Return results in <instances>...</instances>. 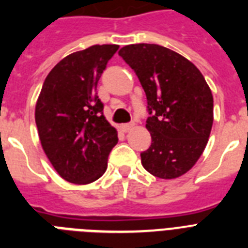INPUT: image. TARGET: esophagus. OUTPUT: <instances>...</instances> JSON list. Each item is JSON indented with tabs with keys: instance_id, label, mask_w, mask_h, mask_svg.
Instances as JSON below:
<instances>
[{
	"instance_id": "1",
	"label": "esophagus",
	"mask_w": 248,
	"mask_h": 248,
	"mask_svg": "<svg viewBox=\"0 0 248 248\" xmlns=\"http://www.w3.org/2000/svg\"><path fill=\"white\" fill-rule=\"evenodd\" d=\"M134 126H135V124H134V122H131V124H122V126H121V128H122V131L127 132V131H130V130H131V128L134 127Z\"/></svg>"
}]
</instances>
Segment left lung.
<instances>
[{
	"label": "left lung",
	"mask_w": 248,
	"mask_h": 248,
	"mask_svg": "<svg viewBox=\"0 0 248 248\" xmlns=\"http://www.w3.org/2000/svg\"><path fill=\"white\" fill-rule=\"evenodd\" d=\"M118 54L147 95L152 144L140 155L141 165L159 179L184 175L203 153L214 122L206 79L192 62L159 45H128Z\"/></svg>",
	"instance_id": "8db88e82"
}]
</instances>
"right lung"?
Listing matches in <instances>:
<instances>
[{"label": "right lung", "mask_w": 248, "mask_h": 248, "mask_svg": "<svg viewBox=\"0 0 248 248\" xmlns=\"http://www.w3.org/2000/svg\"><path fill=\"white\" fill-rule=\"evenodd\" d=\"M118 47L93 45L65 56L48 73L37 99L41 145L56 172L73 184L97 180L118 141L96 93L97 81Z\"/></svg>", "instance_id": "obj_1"}]
</instances>
